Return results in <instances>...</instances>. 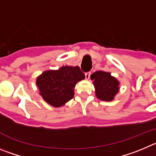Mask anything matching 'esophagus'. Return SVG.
I'll list each match as a JSON object with an SVG mask.
<instances>
[{
  "label": "esophagus",
  "mask_w": 156,
  "mask_h": 156,
  "mask_svg": "<svg viewBox=\"0 0 156 156\" xmlns=\"http://www.w3.org/2000/svg\"><path fill=\"white\" fill-rule=\"evenodd\" d=\"M85 78H86V79H88V78H90L91 73L90 72H85Z\"/></svg>",
  "instance_id": "esophagus-1"
}]
</instances>
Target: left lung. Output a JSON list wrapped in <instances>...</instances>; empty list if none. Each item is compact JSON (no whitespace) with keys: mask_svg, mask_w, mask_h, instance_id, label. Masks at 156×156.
Returning <instances> with one entry per match:
<instances>
[{"mask_svg":"<svg viewBox=\"0 0 156 156\" xmlns=\"http://www.w3.org/2000/svg\"><path fill=\"white\" fill-rule=\"evenodd\" d=\"M95 88V95L98 99L104 101H111L119 90V82L111 76L110 73L95 71L91 75Z\"/></svg>","mask_w":156,"mask_h":156,"instance_id":"1","label":"left lung"}]
</instances>
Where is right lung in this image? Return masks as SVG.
Returning <instances> with one entry per match:
<instances>
[{
	"mask_svg": "<svg viewBox=\"0 0 156 156\" xmlns=\"http://www.w3.org/2000/svg\"><path fill=\"white\" fill-rule=\"evenodd\" d=\"M85 78L79 67L63 66L57 71H47L36 80L40 95L51 106L59 107L71 100L77 82Z\"/></svg>",
	"mask_w": 156,
	"mask_h": 156,
	"instance_id": "right-lung-1",
	"label": "right lung"
}]
</instances>
